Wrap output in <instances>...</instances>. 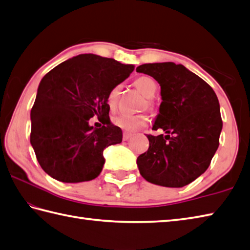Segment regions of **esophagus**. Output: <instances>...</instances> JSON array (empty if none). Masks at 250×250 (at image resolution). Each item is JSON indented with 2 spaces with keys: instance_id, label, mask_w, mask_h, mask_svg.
Returning <instances> with one entry per match:
<instances>
[{
  "instance_id": "esophagus-1",
  "label": "esophagus",
  "mask_w": 250,
  "mask_h": 250,
  "mask_svg": "<svg viewBox=\"0 0 250 250\" xmlns=\"http://www.w3.org/2000/svg\"><path fill=\"white\" fill-rule=\"evenodd\" d=\"M132 137V134L131 133H128V132H125L124 133V137H122V139H124V141H129L130 139Z\"/></svg>"
}]
</instances>
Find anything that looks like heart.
<instances>
[{"label": "heart", "mask_w": 250, "mask_h": 250, "mask_svg": "<svg viewBox=\"0 0 250 250\" xmlns=\"http://www.w3.org/2000/svg\"><path fill=\"white\" fill-rule=\"evenodd\" d=\"M136 88L145 95L147 99H152L155 97L158 90V84L151 77L143 76L135 82ZM120 94V86H115L110 90L107 95V103L110 108H113L118 102ZM148 122V118L145 115H131L122 113L117 115L114 118V124L120 129L129 132H133L145 126Z\"/></svg>", "instance_id": "1"}]
</instances>
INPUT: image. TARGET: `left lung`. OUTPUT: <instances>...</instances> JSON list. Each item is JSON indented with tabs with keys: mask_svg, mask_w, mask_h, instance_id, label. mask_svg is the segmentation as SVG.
I'll return each instance as SVG.
<instances>
[{
	"mask_svg": "<svg viewBox=\"0 0 250 250\" xmlns=\"http://www.w3.org/2000/svg\"><path fill=\"white\" fill-rule=\"evenodd\" d=\"M136 72L160 84L162 102L152 130L167 133L147 135L149 148L137 158V167L151 184L184 187L206 171L219 146L218 98L208 83L182 64L146 63Z\"/></svg>",
	"mask_w": 250,
	"mask_h": 250,
	"instance_id": "8db88e82",
	"label": "left lung"
}]
</instances>
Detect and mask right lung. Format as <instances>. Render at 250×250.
I'll return each mask as SVG.
<instances>
[{
    "label": "right lung",
    "mask_w": 250,
    "mask_h": 250,
    "mask_svg": "<svg viewBox=\"0 0 250 250\" xmlns=\"http://www.w3.org/2000/svg\"><path fill=\"white\" fill-rule=\"evenodd\" d=\"M133 64L83 54L60 63L40 83L31 110V145L44 171L62 183H83L102 172L106 147L122 131L109 120L107 95L130 76ZM98 115L104 125L93 128Z\"/></svg>",
    "instance_id": "right-lung-1"
}]
</instances>
